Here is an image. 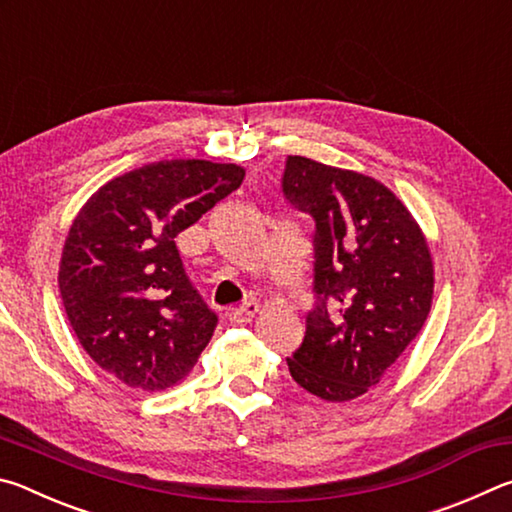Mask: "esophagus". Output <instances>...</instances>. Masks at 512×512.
<instances>
[{"instance_id":"1","label":"esophagus","mask_w":512,"mask_h":512,"mask_svg":"<svg viewBox=\"0 0 512 512\" xmlns=\"http://www.w3.org/2000/svg\"><path fill=\"white\" fill-rule=\"evenodd\" d=\"M259 311V305L255 300H248V302H244V305L241 307H237V309H230V320L235 325H246V323H250V320L255 318V314Z\"/></svg>"}]
</instances>
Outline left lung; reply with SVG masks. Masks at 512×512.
<instances>
[{"mask_svg": "<svg viewBox=\"0 0 512 512\" xmlns=\"http://www.w3.org/2000/svg\"><path fill=\"white\" fill-rule=\"evenodd\" d=\"M284 196L314 216V291L291 377L325 402L377 386L420 334L433 302V257L400 198L363 173L289 155Z\"/></svg>", "mask_w": 512, "mask_h": 512, "instance_id": "left-lung-1", "label": "left lung"}]
</instances>
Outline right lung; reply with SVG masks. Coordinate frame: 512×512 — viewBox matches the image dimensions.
Masks as SVG:
<instances>
[{
    "instance_id": "obj_1",
    "label": "right lung",
    "mask_w": 512,
    "mask_h": 512,
    "mask_svg": "<svg viewBox=\"0 0 512 512\" xmlns=\"http://www.w3.org/2000/svg\"><path fill=\"white\" fill-rule=\"evenodd\" d=\"M244 176L232 162L162 160L108 180L81 207L58 287L76 339L101 370L146 393L192 372L216 314L187 280L173 239Z\"/></svg>"
}]
</instances>
